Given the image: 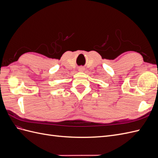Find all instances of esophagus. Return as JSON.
Masks as SVG:
<instances>
[{
  "label": "esophagus",
  "instance_id": "34e87169",
  "mask_svg": "<svg viewBox=\"0 0 158 158\" xmlns=\"http://www.w3.org/2000/svg\"><path fill=\"white\" fill-rule=\"evenodd\" d=\"M84 68L83 67V66H80V67H79V69H78L79 72H84Z\"/></svg>",
  "mask_w": 158,
  "mask_h": 158
}]
</instances>
